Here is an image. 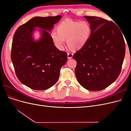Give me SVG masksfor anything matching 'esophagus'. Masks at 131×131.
Masks as SVG:
<instances>
[{"mask_svg":"<svg viewBox=\"0 0 131 131\" xmlns=\"http://www.w3.org/2000/svg\"><path fill=\"white\" fill-rule=\"evenodd\" d=\"M73 56V53H68V59H70L72 58V57Z\"/></svg>","mask_w":131,"mask_h":131,"instance_id":"esophagus-1","label":"esophagus"}]
</instances>
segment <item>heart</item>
<instances>
[{"mask_svg": "<svg viewBox=\"0 0 131 131\" xmlns=\"http://www.w3.org/2000/svg\"><path fill=\"white\" fill-rule=\"evenodd\" d=\"M91 31V27L88 22L67 20L57 26L56 33L53 31L51 36L58 47H62L66 40L67 47L69 50L78 51L88 41Z\"/></svg>", "mask_w": 131, "mask_h": 131, "instance_id": "obj_1", "label": "heart"}]
</instances>
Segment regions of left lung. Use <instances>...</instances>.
<instances>
[{"instance_id": "obj_1", "label": "left lung", "mask_w": 131, "mask_h": 131, "mask_svg": "<svg viewBox=\"0 0 131 131\" xmlns=\"http://www.w3.org/2000/svg\"><path fill=\"white\" fill-rule=\"evenodd\" d=\"M84 17L91 27L88 41L73 55L75 76L86 90L105 89L119 76L125 56V42L119 28L112 21L96 16Z\"/></svg>"}]
</instances>
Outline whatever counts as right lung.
Here are the masks:
<instances>
[{"instance_id":"right-lung-1","label":"right lung","mask_w":131,"mask_h":131,"mask_svg":"<svg viewBox=\"0 0 131 131\" xmlns=\"http://www.w3.org/2000/svg\"><path fill=\"white\" fill-rule=\"evenodd\" d=\"M62 16L35 17L19 26L14 35L11 58L21 83L36 90H47L56 84L67 53L54 45L50 31ZM39 27L42 36L35 41L32 33Z\"/></svg>"}]
</instances>
